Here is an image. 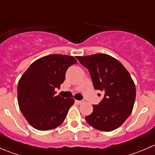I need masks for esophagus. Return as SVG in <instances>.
Masks as SVG:
<instances>
[{
	"label": "esophagus",
	"instance_id": "1",
	"mask_svg": "<svg viewBox=\"0 0 155 155\" xmlns=\"http://www.w3.org/2000/svg\"><path fill=\"white\" fill-rule=\"evenodd\" d=\"M76 103L77 104H79V105H80V104H82L83 103V101H77V100H76Z\"/></svg>",
	"mask_w": 155,
	"mask_h": 155
}]
</instances>
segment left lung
<instances>
[{"mask_svg": "<svg viewBox=\"0 0 155 155\" xmlns=\"http://www.w3.org/2000/svg\"><path fill=\"white\" fill-rule=\"evenodd\" d=\"M76 58L88 70L94 88L104 92L102 101L93 105V112L85 120L100 130L117 129L130 115L135 102L136 87L130 75L117 59L108 54Z\"/></svg>", "mask_w": 155, "mask_h": 155, "instance_id": "obj_1", "label": "left lung"}]
</instances>
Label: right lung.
<instances>
[{"label": "right lung", "instance_id": "add662e5", "mask_svg": "<svg viewBox=\"0 0 155 155\" xmlns=\"http://www.w3.org/2000/svg\"><path fill=\"white\" fill-rule=\"evenodd\" d=\"M72 56L49 54L31 64L17 88L19 109L28 122L39 130L54 129L63 123L74 99L56 96L65 74L76 63Z\"/></svg>", "mask_w": 155, "mask_h": 155}]
</instances>
